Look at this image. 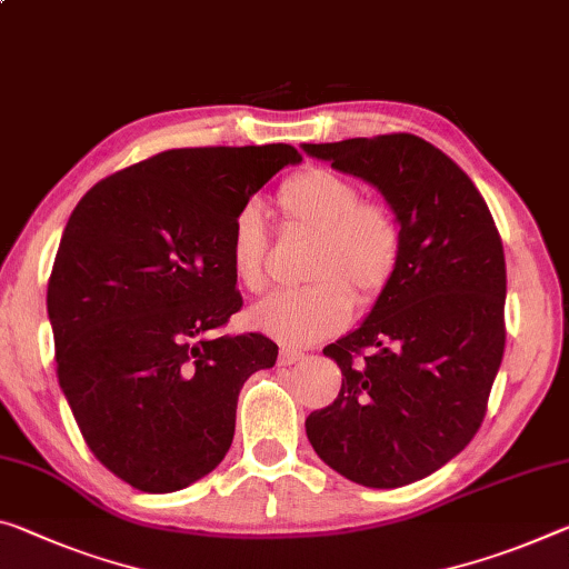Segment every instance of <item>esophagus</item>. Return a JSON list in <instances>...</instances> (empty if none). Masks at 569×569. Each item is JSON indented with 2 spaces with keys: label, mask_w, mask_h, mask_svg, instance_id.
Segmentation results:
<instances>
[{
  "label": "esophagus",
  "mask_w": 569,
  "mask_h": 569,
  "mask_svg": "<svg viewBox=\"0 0 569 569\" xmlns=\"http://www.w3.org/2000/svg\"><path fill=\"white\" fill-rule=\"evenodd\" d=\"M301 359H303L301 351H296V349H281V355H278V365H281V367H291V365H296V362H301Z\"/></svg>",
  "instance_id": "1"
}]
</instances>
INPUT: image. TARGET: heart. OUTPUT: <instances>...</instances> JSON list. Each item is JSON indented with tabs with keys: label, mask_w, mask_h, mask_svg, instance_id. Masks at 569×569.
<instances>
[{
	"label": "heart",
	"mask_w": 569,
	"mask_h": 569,
	"mask_svg": "<svg viewBox=\"0 0 569 569\" xmlns=\"http://www.w3.org/2000/svg\"><path fill=\"white\" fill-rule=\"evenodd\" d=\"M288 228L313 236L306 276L313 283L270 293L250 309V323L288 347H309L333 337L351 321L355 292L375 301L392 283L402 260L398 214L382 202L362 200L349 177L309 167L278 189ZM268 230L258 202L236 212L230 230V263L238 283L258 293L266 288Z\"/></svg>",
	"instance_id": "b5f03b06"
}]
</instances>
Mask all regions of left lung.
I'll list each match as a JSON object with an SVG mask.
<instances>
[{"mask_svg":"<svg viewBox=\"0 0 569 569\" xmlns=\"http://www.w3.org/2000/svg\"><path fill=\"white\" fill-rule=\"evenodd\" d=\"M365 179L398 214L405 248L372 311L323 349L341 369L329 408L306 418L319 458L369 489L420 481L481 428L501 367L507 263L466 171L412 133L303 143Z\"/></svg>","mask_w":569,"mask_h":569,"instance_id":"obj_1","label":"left lung"}]
</instances>
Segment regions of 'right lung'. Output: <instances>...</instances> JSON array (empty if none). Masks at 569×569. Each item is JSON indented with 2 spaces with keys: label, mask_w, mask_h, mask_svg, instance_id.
I'll list each match as a JSON object with an SVG mask.
<instances>
[{
  "label": "right lung",
  "mask_w": 569,
  "mask_h": 569,
  "mask_svg": "<svg viewBox=\"0 0 569 569\" xmlns=\"http://www.w3.org/2000/svg\"><path fill=\"white\" fill-rule=\"evenodd\" d=\"M288 143L169 149L90 187L48 283L58 382L88 448L147 493L202 479L230 450L238 395L276 365L263 333L220 337L242 296L236 212Z\"/></svg>",
  "instance_id": "add662e5"
}]
</instances>
